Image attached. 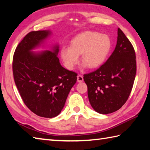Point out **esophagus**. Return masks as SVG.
<instances>
[{"mask_svg":"<svg viewBox=\"0 0 150 150\" xmlns=\"http://www.w3.org/2000/svg\"><path fill=\"white\" fill-rule=\"evenodd\" d=\"M77 81L79 83H81L83 81V77L81 75H79L77 76Z\"/></svg>","mask_w":150,"mask_h":150,"instance_id":"obj_1","label":"esophagus"}]
</instances>
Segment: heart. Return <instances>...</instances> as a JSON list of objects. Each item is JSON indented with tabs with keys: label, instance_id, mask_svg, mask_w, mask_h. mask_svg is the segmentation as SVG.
<instances>
[{
	"label": "heart",
	"instance_id": "obj_1",
	"mask_svg": "<svg viewBox=\"0 0 150 150\" xmlns=\"http://www.w3.org/2000/svg\"><path fill=\"white\" fill-rule=\"evenodd\" d=\"M111 47V40L107 35L86 31L73 38L70 42V47H62L60 56L69 69H74L79 64L80 55L84 66L94 69L105 62Z\"/></svg>",
	"mask_w": 150,
	"mask_h": 150
}]
</instances>
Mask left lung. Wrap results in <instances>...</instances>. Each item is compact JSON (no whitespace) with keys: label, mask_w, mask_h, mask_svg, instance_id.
<instances>
[{"label":"left lung","mask_w":150,"mask_h":150,"mask_svg":"<svg viewBox=\"0 0 150 150\" xmlns=\"http://www.w3.org/2000/svg\"><path fill=\"white\" fill-rule=\"evenodd\" d=\"M117 35L115 48L108 60L83 77L90 103L101 114L117 111L126 103L137 73L134 47L119 28Z\"/></svg>","instance_id":"left-lung-1"}]
</instances>
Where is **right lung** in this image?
I'll return each mask as SVG.
<instances>
[{"instance_id": "obj_1", "label": "right lung", "mask_w": 150, "mask_h": 150, "mask_svg": "<svg viewBox=\"0 0 150 150\" xmlns=\"http://www.w3.org/2000/svg\"><path fill=\"white\" fill-rule=\"evenodd\" d=\"M50 33L29 32L16 47L12 62L15 84L24 103L35 114L47 118L61 112L77 78V73L61 66L58 46L53 51L31 52Z\"/></svg>"}]
</instances>
